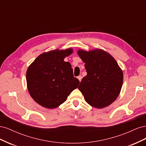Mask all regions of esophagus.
<instances>
[{
  "mask_svg": "<svg viewBox=\"0 0 146 146\" xmlns=\"http://www.w3.org/2000/svg\"><path fill=\"white\" fill-rule=\"evenodd\" d=\"M77 78L78 79V80H79V81L81 82L82 79V76H78L77 77Z\"/></svg>",
  "mask_w": 146,
  "mask_h": 146,
  "instance_id": "34e87169",
  "label": "esophagus"
}]
</instances>
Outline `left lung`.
<instances>
[{
  "mask_svg": "<svg viewBox=\"0 0 146 146\" xmlns=\"http://www.w3.org/2000/svg\"><path fill=\"white\" fill-rule=\"evenodd\" d=\"M77 54L84 63L87 75L78 86L86 102L92 107L103 108L111 105L119 96L123 83V72L109 53L100 48Z\"/></svg>",
  "mask_w": 146,
  "mask_h": 146,
  "instance_id": "left-lung-1",
  "label": "left lung"
}]
</instances>
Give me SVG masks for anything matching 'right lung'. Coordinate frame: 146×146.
I'll use <instances>...</instances> for the list:
<instances>
[{
	"mask_svg": "<svg viewBox=\"0 0 146 146\" xmlns=\"http://www.w3.org/2000/svg\"><path fill=\"white\" fill-rule=\"evenodd\" d=\"M72 52V48L44 52L29 66L27 89L32 99L42 107H59L78 87L80 82L74 77L71 64L64 61Z\"/></svg>",
	"mask_w": 146,
	"mask_h": 146,
	"instance_id": "obj_1",
	"label": "right lung"
}]
</instances>
